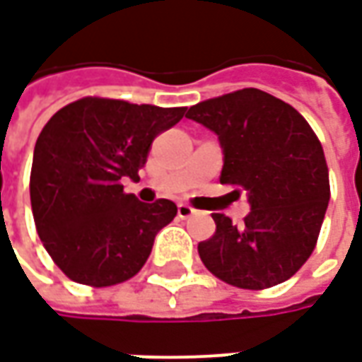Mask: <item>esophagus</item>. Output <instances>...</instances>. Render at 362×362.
<instances>
[{"label":"esophagus","mask_w":362,"mask_h":362,"mask_svg":"<svg viewBox=\"0 0 362 362\" xmlns=\"http://www.w3.org/2000/svg\"><path fill=\"white\" fill-rule=\"evenodd\" d=\"M192 215H196V209H194V207H189L188 204L178 205V217H180V219H189Z\"/></svg>","instance_id":"esophagus-1"}]
</instances>
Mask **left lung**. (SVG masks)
Listing matches in <instances>:
<instances>
[{
  "label": "left lung",
  "mask_w": 362,
  "mask_h": 362,
  "mask_svg": "<svg viewBox=\"0 0 362 362\" xmlns=\"http://www.w3.org/2000/svg\"><path fill=\"white\" fill-rule=\"evenodd\" d=\"M186 118L219 137L221 184L244 188L250 204L240 227L213 213L215 235L197 246L205 267L252 291L293 277L310 258L329 202L326 157L308 122L259 89L204 100Z\"/></svg>",
  "instance_id": "8db88e82"
}]
</instances>
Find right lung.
Segmentation results:
<instances>
[{
    "mask_svg": "<svg viewBox=\"0 0 362 362\" xmlns=\"http://www.w3.org/2000/svg\"><path fill=\"white\" fill-rule=\"evenodd\" d=\"M186 108L87 96L58 110L38 135L30 170L36 230L56 266L90 287L127 281L149 258L176 204H143L122 180H139L151 143Z\"/></svg>",
    "mask_w": 362,
    "mask_h": 362,
    "instance_id": "add662e5",
    "label": "right lung"
}]
</instances>
